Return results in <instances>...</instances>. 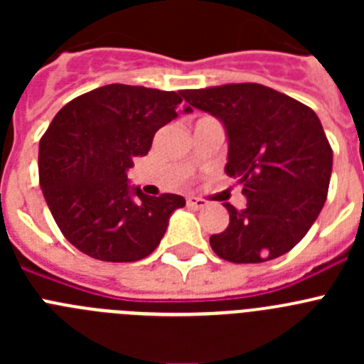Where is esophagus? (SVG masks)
I'll return each instance as SVG.
<instances>
[{"label":"esophagus","mask_w":364,"mask_h":364,"mask_svg":"<svg viewBox=\"0 0 364 364\" xmlns=\"http://www.w3.org/2000/svg\"><path fill=\"white\" fill-rule=\"evenodd\" d=\"M188 205L193 208V210H204L205 205H208V202L197 197H188Z\"/></svg>","instance_id":"1"}]
</instances>
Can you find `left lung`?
Instances as JSON below:
<instances>
[{
	"label": "left lung",
	"instance_id": "8db88e82",
	"mask_svg": "<svg viewBox=\"0 0 364 364\" xmlns=\"http://www.w3.org/2000/svg\"><path fill=\"white\" fill-rule=\"evenodd\" d=\"M182 96L224 124L226 173L239 178L247 200L244 210L224 204L230 224L210 237L213 252L235 264L290 252L319 217L332 176L333 153L317 114L260 83L191 89Z\"/></svg>",
	"mask_w": 364,
	"mask_h": 364
}]
</instances>
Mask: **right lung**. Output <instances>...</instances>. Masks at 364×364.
<instances>
[{
  "instance_id": "obj_1",
  "label": "right lung",
  "mask_w": 364,
  "mask_h": 364,
  "mask_svg": "<svg viewBox=\"0 0 364 364\" xmlns=\"http://www.w3.org/2000/svg\"><path fill=\"white\" fill-rule=\"evenodd\" d=\"M180 107L182 91L111 83L58 111L40 140V186L60 231L80 252L134 262L156 250L186 200L173 193L147 197L131 188L127 169Z\"/></svg>"
}]
</instances>
